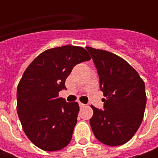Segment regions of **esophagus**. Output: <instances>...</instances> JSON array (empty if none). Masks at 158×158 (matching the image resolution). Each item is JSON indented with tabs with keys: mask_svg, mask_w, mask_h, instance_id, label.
I'll return each mask as SVG.
<instances>
[{
	"mask_svg": "<svg viewBox=\"0 0 158 158\" xmlns=\"http://www.w3.org/2000/svg\"><path fill=\"white\" fill-rule=\"evenodd\" d=\"M79 106L82 108V107H84V106H85V105H84V104H82V103H81V102H79Z\"/></svg>",
	"mask_w": 158,
	"mask_h": 158,
	"instance_id": "1",
	"label": "esophagus"
}]
</instances>
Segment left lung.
Here are the masks:
<instances>
[{
	"instance_id": "obj_1",
	"label": "left lung",
	"mask_w": 158,
	"mask_h": 158,
	"mask_svg": "<svg viewBox=\"0 0 158 158\" xmlns=\"http://www.w3.org/2000/svg\"><path fill=\"white\" fill-rule=\"evenodd\" d=\"M99 76L104 109L93 106L89 124L96 138L109 146L127 143L143 118L147 97L145 84L125 60L105 50L86 47Z\"/></svg>"
}]
</instances>
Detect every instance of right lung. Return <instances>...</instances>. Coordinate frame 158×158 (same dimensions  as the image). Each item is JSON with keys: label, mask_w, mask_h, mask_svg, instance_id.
Listing matches in <instances>:
<instances>
[{"label": "right lung", "mask_w": 158, "mask_h": 158, "mask_svg": "<svg viewBox=\"0 0 158 158\" xmlns=\"http://www.w3.org/2000/svg\"><path fill=\"white\" fill-rule=\"evenodd\" d=\"M81 46L48 49L28 66L17 86V113L31 142L46 151L65 148L72 139L79 105L59 98L77 64L89 60Z\"/></svg>", "instance_id": "1"}]
</instances>
